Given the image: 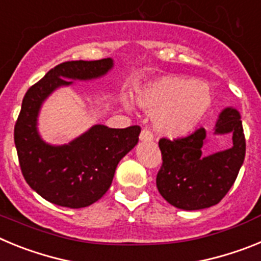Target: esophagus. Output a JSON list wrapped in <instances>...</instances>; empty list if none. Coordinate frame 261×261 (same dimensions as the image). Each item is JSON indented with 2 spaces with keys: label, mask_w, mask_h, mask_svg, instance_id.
I'll use <instances>...</instances> for the list:
<instances>
[{
  "label": "esophagus",
  "mask_w": 261,
  "mask_h": 261,
  "mask_svg": "<svg viewBox=\"0 0 261 261\" xmlns=\"http://www.w3.org/2000/svg\"><path fill=\"white\" fill-rule=\"evenodd\" d=\"M153 138V133H151L149 129H142L141 133H140V140H141V141H151Z\"/></svg>",
  "instance_id": "34e87169"
}]
</instances>
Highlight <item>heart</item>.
<instances>
[{"instance_id": "obj_1", "label": "heart", "mask_w": 261, "mask_h": 261, "mask_svg": "<svg viewBox=\"0 0 261 261\" xmlns=\"http://www.w3.org/2000/svg\"><path fill=\"white\" fill-rule=\"evenodd\" d=\"M138 106L154 114V126L163 135L177 137L190 133L212 105L208 85L191 78L165 75L137 93Z\"/></svg>"}]
</instances>
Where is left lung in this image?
<instances>
[{
	"mask_svg": "<svg viewBox=\"0 0 261 261\" xmlns=\"http://www.w3.org/2000/svg\"><path fill=\"white\" fill-rule=\"evenodd\" d=\"M216 135H231L232 146L205 156L201 151L204 128L184 138L159 140L162 166L156 188L175 208L199 211L218 204L229 192L246 155V138L241 115L235 108L222 111L214 128Z\"/></svg>",
	"mask_w": 261,
	"mask_h": 261,
	"instance_id": "obj_1",
	"label": "left lung"
}]
</instances>
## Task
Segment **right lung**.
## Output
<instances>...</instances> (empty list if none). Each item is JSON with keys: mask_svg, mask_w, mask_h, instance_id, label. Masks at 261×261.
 <instances>
[{"mask_svg": "<svg viewBox=\"0 0 261 261\" xmlns=\"http://www.w3.org/2000/svg\"><path fill=\"white\" fill-rule=\"evenodd\" d=\"M114 66L112 59L66 61L50 69L27 90L14 126V142L22 174L36 193L52 204L78 209L98 201L111 187L120 159L137 145L141 128L94 125L68 145L53 146L41 140L38 115L56 89L73 81L94 80Z\"/></svg>", "mask_w": 261, "mask_h": 261, "instance_id": "right-lung-1", "label": "right lung"}]
</instances>
